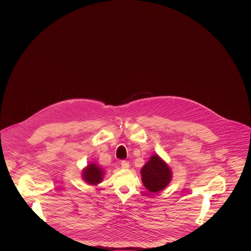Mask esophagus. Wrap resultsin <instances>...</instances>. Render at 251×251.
Returning <instances> with one entry per match:
<instances>
[{"mask_svg":"<svg viewBox=\"0 0 251 251\" xmlns=\"http://www.w3.org/2000/svg\"><path fill=\"white\" fill-rule=\"evenodd\" d=\"M129 167H130V164H129L128 161H122L121 162V167L123 169H127V168H129Z\"/></svg>","mask_w":251,"mask_h":251,"instance_id":"esophagus-1","label":"esophagus"}]
</instances>
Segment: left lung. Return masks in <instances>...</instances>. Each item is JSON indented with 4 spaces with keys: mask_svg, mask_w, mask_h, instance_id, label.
<instances>
[{
    "mask_svg": "<svg viewBox=\"0 0 251 251\" xmlns=\"http://www.w3.org/2000/svg\"><path fill=\"white\" fill-rule=\"evenodd\" d=\"M141 177L145 187L151 193H157L168 185L172 178V172L167 163L154 154L142 167Z\"/></svg>",
    "mask_w": 251,
    "mask_h": 251,
    "instance_id": "8db88e82",
    "label": "left lung"
}]
</instances>
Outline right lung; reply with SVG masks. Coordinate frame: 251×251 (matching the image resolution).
<instances>
[{"instance_id": "right-lung-1", "label": "right lung", "mask_w": 251, "mask_h": 251, "mask_svg": "<svg viewBox=\"0 0 251 251\" xmlns=\"http://www.w3.org/2000/svg\"><path fill=\"white\" fill-rule=\"evenodd\" d=\"M103 173L104 172L101 168H100L96 164L92 163L84 168L83 171V179L85 182L91 185H96L102 180Z\"/></svg>"}]
</instances>
